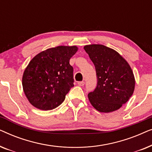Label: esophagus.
I'll list each match as a JSON object with an SVG mask.
<instances>
[{"label": "esophagus", "instance_id": "obj_1", "mask_svg": "<svg viewBox=\"0 0 152 152\" xmlns=\"http://www.w3.org/2000/svg\"><path fill=\"white\" fill-rule=\"evenodd\" d=\"M84 84H85V83H84V82H83V81H82V82H78V85H79V86H84Z\"/></svg>", "mask_w": 152, "mask_h": 152}]
</instances>
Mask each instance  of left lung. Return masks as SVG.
<instances>
[{
	"instance_id": "1",
	"label": "left lung",
	"mask_w": 152,
	"mask_h": 152,
	"mask_svg": "<svg viewBox=\"0 0 152 152\" xmlns=\"http://www.w3.org/2000/svg\"><path fill=\"white\" fill-rule=\"evenodd\" d=\"M85 51L94 64L96 88L89 93V101L102 113L119 109L132 96L135 78L130 66L118 52L99 44L85 45Z\"/></svg>"
}]
</instances>
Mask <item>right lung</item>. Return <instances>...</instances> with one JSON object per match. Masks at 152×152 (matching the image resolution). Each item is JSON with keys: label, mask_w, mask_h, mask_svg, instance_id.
<instances>
[{"label": "right lung", "mask_w": 152, "mask_h": 152, "mask_svg": "<svg viewBox=\"0 0 152 152\" xmlns=\"http://www.w3.org/2000/svg\"><path fill=\"white\" fill-rule=\"evenodd\" d=\"M77 46H57L37 55L25 70L23 88L32 105L41 110L59 107L74 86L73 68L69 61Z\"/></svg>", "instance_id": "add662e5"}]
</instances>
